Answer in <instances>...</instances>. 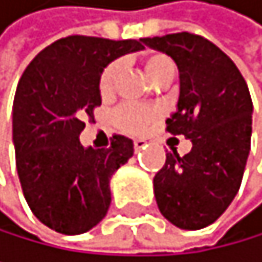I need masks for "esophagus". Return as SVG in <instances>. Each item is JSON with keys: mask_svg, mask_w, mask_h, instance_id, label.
Here are the masks:
<instances>
[{"mask_svg": "<svg viewBox=\"0 0 262 262\" xmlns=\"http://www.w3.org/2000/svg\"><path fill=\"white\" fill-rule=\"evenodd\" d=\"M147 146L146 139H134V151H141Z\"/></svg>", "mask_w": 262, "mask_h": 262, "instance_id": "obj_1", "label": "esophagus"}]
</instances>
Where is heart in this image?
I'll use <instances>...</instances> for the list:
<instances>
[{
  "instance_id": "b5f03b06",
  "label": "heart",
  "mask_w": 262,
  "mask_h": 262,
  "mask_svg": "<svg viewBox=\"0 0 262 262\" xmlns=\"http://www.w3.org/2000/svg\"><path fill=\"white\" fill-rule=\"evenodd\" d=\"M144 69L147 72V75L156 82V80H159L165 74H169V72H174V63H172V60L164 54H151L146 57ZM120 72H121L120 62H111L110 65H106L105 70L101 72L98 90L103 98H108L113 95L118 77H120ZM157 116H159V110L156 106L126 103V105H121L116 110L115 121L123 131L139 133V131H144Z\"/></svg>"
}]
</instances>
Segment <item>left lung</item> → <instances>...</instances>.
<instances>
[{"label": "left lung", "instance_id": "obj_1", "mask_svg": "<svg viewBox=\"0 0 262 262\" xmlns=\"http://www.w3.org/2000/svg\"><path fill=\"white\" fill-rule=\"evenodd\" d=\"M142 42L177 63V111L165 129L192 141L188 154H165L154 177L157 207L179 228H205L239 190L251 149V95L234 62L205 37L177 32Z\"/></svg>", "mask_w": 262, "mask_h": 262}]
</instances>
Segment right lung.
Instances as JSON below:
<instances>
[{
  "mask_svg": "<svg viewBox=\"0 0 262 262\" xmlns=\"http://www.w3.org/2000/svg\"><path fill=\"white\" fill-rule=\"evenodd\" d=\"M144 49L142 39L69 36L40 51L17 83L13 103L16 169L32 213L62 234L97 226L111 203L110 179L133 156L115 134L108 147L80 144L85 116L101 105L98 82L110 62Z\"/></svg>",
  "mask_w": 262,
  "mask_h": 262,
  "instance_id": "add662e5",
  "label": "right lung"
}]
</instances>
